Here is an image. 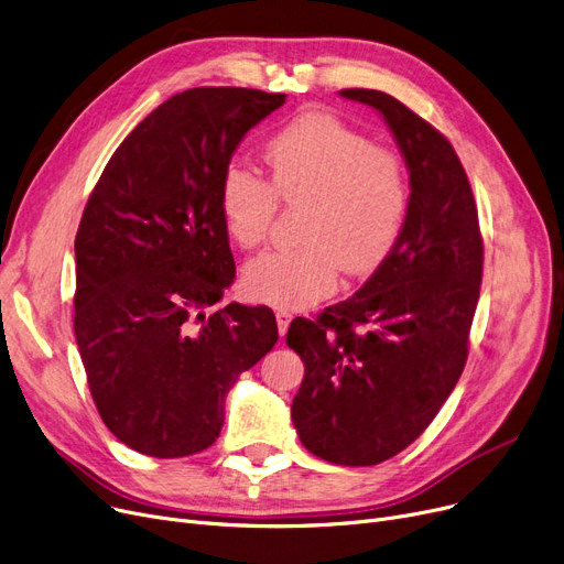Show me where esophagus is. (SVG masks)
<instances>
[{
    "mask_svg": "<svg viewBox=\"0 0 564 564\" xmlns=\"http://www.w3.org/2000/svg\"><path fill=\"white\" fill-rule=\"evenodd\" d=\"M275 318H278V330H280V335H286V330H289V324H291V312H286V310H278L275 312Z\"/></svg>",
    "mask_w": 564,
    "mask_h": 564,
    "instance_id": "34e87169",
    "label": "esophagus"
}]
</instances>
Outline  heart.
<instances>
[{"label": "heart", "mask_w": 564, "mask_h": 564, "mask_svg": "<svg viewBox=\"0 0 564 564\" xmlns=\"http://www.w3.org/2000/svg\"><path fill=\"white\" fill-rule=\"evenodd\" d=\"M271 181L234 163L220 183L227 234L257 248L271 234L280 199L305 206L299 250H271L246 265L252 299L275 307H307L330 296L346 275H367L390 254L409 206L401 158L371 144L328 112L293 119L265 149Z\"/></svg>", "instance_id": "heart-1"}]
</instances>
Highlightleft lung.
Masks as SVG:
<instances>
[{"label": "left lung", "mask_w": 564, "mask_h": 564, "mask_svg": "<svg viewBox=\"0 0 564 564\" xmlns=\"http://www.w3.org/2000/svg\"><path fill=\"white\" fill-rule=\"evenodd\" d=\"M339 94L383 115L411 197L390 254L360 291L314 321H291L286 344L305 365L291 420L316 457L377 466L432 424L462 377L485 246L468 176L441 132L383 91Z\"/></svg>", "instance_id": "left-lung-1"}]
</instances>
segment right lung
<instances>
[{
	"label": "right lung",
	"mask_w": 564,
	"mask_h": 564,
	"mask_svg": "<svg viewBox=\"0 0 564 564\" xmlns=\"http://www.w3.org/2000/svg\"><path fill=\"white\" fill-rule=\"evenodd\" d=\"M284 98L240 87L172 96L112 153L79 220V358L107 429L149 457L216 443L227 392L278 341L271 307L208 310L236 278L223 174Z\"/></svg>",
	"instance_id": "right-lung-1"
}]
</instances>
